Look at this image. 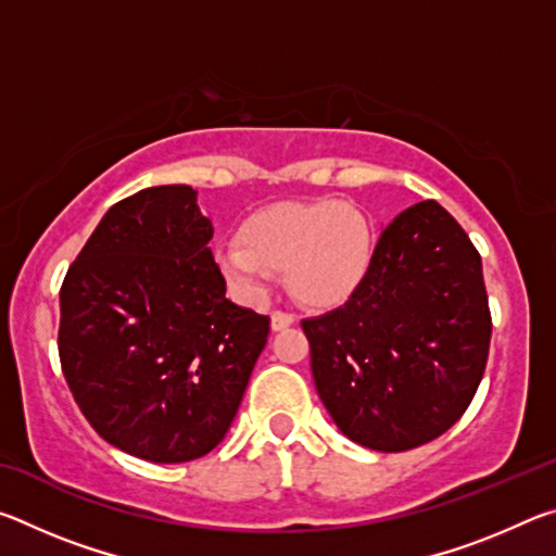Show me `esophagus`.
<instances>
[{
	"instance_id": "obj_1",
	"label": "esophagus",
	"mask_w": 556,
	"mask_h": 556,
	"mask_svg": "<svg viewBox=\"0 0 556 556\" xmlns=\"http://www.w3.org/2000/svg\"><path fill=\"white\" fill-rule=\"evenodd\" d=\"M291 324H294V316L291 314H287V312L271 314V331H285V328H289Z\"/></svg>"
}]
</instances>
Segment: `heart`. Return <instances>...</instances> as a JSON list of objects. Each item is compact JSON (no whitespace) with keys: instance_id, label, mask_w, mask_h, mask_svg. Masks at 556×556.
Segmentation results:
<instances>
[{"instance_id":"heart-1","label":"heart","mask_w":556,"mask_h":556,"mask_svg":"<svg viewBox=\"0 0 556 556\" xmlns=\"http://www.w3.org/2000/svg\"><path fill=\"white\" fill-rule=\"evenodd\" d=\"M238 240L215 250V265L235 291L257 296L279 271L291 296L314 308L351 299L375 255L368 215L333 199L267 205L242 220Z\"/></svg>"}]
</instances>
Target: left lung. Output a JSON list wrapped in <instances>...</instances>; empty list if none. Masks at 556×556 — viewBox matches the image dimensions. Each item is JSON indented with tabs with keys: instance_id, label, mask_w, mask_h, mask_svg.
<instances>
[{
	"instance_id": "1",
	"label": "left lung",
	"mask_w": 556,
	"mask_h": 556,
	"mask_svg": "<svg viewBox=\"0 0 556 556\" xmlns=\"http://www.w3.org/2000/svg\"><path fill=\"white\" fill-rule=\"evenodd\" d=\"M301 328L336 427L384 454L417 448L456 425L485 372L481 255L448 211L421 201L382 230L355 294Z\"/></svg>"
}]
</instances>
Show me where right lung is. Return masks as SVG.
Instances as JSON below:
<instances>
[{"label":"right lung","mask_w":556,"mask_h":556,"mask_svg":"<svg viewBox=\"0 0 556 556\" xmlns=\"http://www.w3.org/2000/svg\"><path fill=\"white\" fill-rule=\"evenodd\" d=\"M213 225L191 186H154L102 215L61 287L59 355L90 427L152 464L228 434L269 318L225 299Z\"/></svg>","instance_id":"add662e5"}]
</instances>
